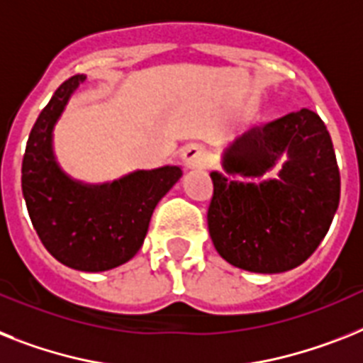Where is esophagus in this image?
I'll use <instances>...</instances> for the list:
<instances>
[{
	"label": "esophagus",
	"instance_id": "esophagus-1",
	"mask_svg": "<svg viewBox=\"0 0 363 363\" xmlns=\"http://www.w3.org/2000/svg\"><path fill=\"white\" fill-rule=\"evenodd\" d=\"M182 160H184L185 167L187 169H202L206 167V161H208V152L202 145H187L182 152Z\"/></svg>",
	"mask_w": 363,
	"mask_h": 363
}]
</instances>
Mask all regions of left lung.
<instances>
[{
  "label": "left lung",
  "mask_w": 363,
  "mask_h": 363,
  "mask_svg": "<svg viewBox=\"0 0 363 363\" xmlns=\"http://www.w3.org/2000/svg\"><path fill=\"white\" fill-rule=\"evenodd\" d=\"M280 157L286 161L279 174L262 180ZM223 167L226 174L211 172L208 209L217 252L233 267L262 274L306 262L340 206V169L319 115L301 109L256 125L224 150ZM238 174L251 182L233 180Z\"/></svg>",
  "instance_id": "left-lung-1"
}]
</instances>
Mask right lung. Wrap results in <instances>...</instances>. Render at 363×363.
<instances>
[{
    "label": "right lung",
    "mask_w": 363,
    "mask_h": 363,
    "mask_svg": "<svg viewBox=\"0 0 363 363\" xmlns=\"http://www.w3.org/2000/svg\"><path fill=\"white\" fill-rule=\"evenodd\" d=\"M83 81L85 76L65 81L38 115L23 154L22 193L48 252L70 269L100 272L139 252L155 206L184 172L167 164L100 185L62 172L53 154V128Z\"/></svg>",
    "instance_id": "obj_1"
}]
</instances>
